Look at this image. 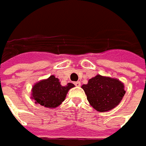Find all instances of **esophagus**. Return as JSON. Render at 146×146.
I'll use <instances>...</instances> for the list:
<instances>
[{"label":"esophagus","mask_w":146,"mask_h":146,"mask_svg":"<svg viewBox=\"0 0 146 146\" xmlns=\"http://www.w3.org/2000/svg\"><path fill=\"white\" fill-rule=\"evenodd\" d=\"M74 85L76 86H81V82H74Z\"/></svg>","instance_id":"obj_1"}]
</instances>
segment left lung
I'll use <instances>...</instances> for the list:
<instances>
[{
    "instance_id": "8db88e82",
    "label": "left lung",
    "mask_w": 146,
    "mask_h": 146,
    "mask_svg": "<svg viewBox=\"0 0 146 146\" xmlns=\"http://www.w3.org/2000/svg\"><path fill=\"white\" fill-rule=\"evenodd\" d=\"M90 105L98 112L114 109L125 95L124 85L118 79L96 75L82 86Z\"/></svg>"
}]
</instances>
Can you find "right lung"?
I'll return each mask as SVG.
<instances>
[{
    "label": "right lung",
    "instance_id": "obj_1",
    "mask_svg": "<svg viewBox=\"0 0 146 146\" xmlns=\"http://www.w3.org/2000/svg\"><path fill=\"white\" fill-rule=\"evenodd\" d=\"M73 86L70 82L62 86L60 80L51 75L47 79L41 80L33 86L31 98L35 100L36 104L50 109L56 108L65 100L68 92Z\"/></svg>",
    "mask_w": 146,
    "mask_h": 146
}]
</instances>
